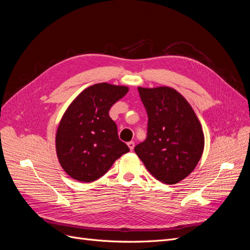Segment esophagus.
I'll use <instances>...</instances> for the list:
<instances>
[{
    "mask_svg": "<svg viewBox=\"0 0 250 250\" xmlns=\"http://www.w3.org/2000/svg\"><path fill=\"white\" fill-rule=\"evenodd\" d=\"M127 145H128V147H129V149L132 151L133 150V148H134V143L131 141V142H128L127 143Z\"/></svg>",
    "mask_w": 250,
    "mask_h": 250,
    "instance_id": "1",
    "label": "esophagus"
}]
</instances>
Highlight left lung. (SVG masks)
Listing matches in <instances>:
<instances>
[{"mask_svg":"<svg viewBox=\"0 0 250 250\" xmlns=\"http://www.w3.org/2000/svg\"><path fill=\"white\" fill-rule=\"evenodd\" d=\"M148 115L147 139L134 152L147 170L167 185L190 175L204 149L199 120L186 98L169 86L138 87Z\"/></svg>","mask_w":250,"mask_h":250,"instance_id":"1","label":"left lung"}]
</instances>
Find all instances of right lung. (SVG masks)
Instances as JSON below:
<instances>
[{
  "mask_svg": "<svg viewBox=\"0 0 250 250\" xmlns=\"http://www.w3.org/2000/svg\"><path fill=\"white\" fill-rule=\"evenodd\" d=\"M128 90L124 85L97 83L82 90L64 111L56 131V154L73 179L92 183L129 151L108 115Z\"/></svg>",
  "mask_w": 250,
  "mask_h": 250,
  "instance_id": "1",
  "label": "right lung"
}]
</instances>
